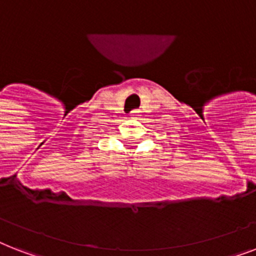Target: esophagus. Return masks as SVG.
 Returning <instances> with one entry per match:
<instances>
[{"label": "esophagus", "mask_w": 256, "mask_h": 256, "mask_svg": "<svg viewBox=\"0 0 256 256\" xmlns=\"http://www.w3.org/2000/svg\"><path fill=\"white\" fill-rule=\"evenodd\" d=\"M136 112H136V110H134V112H132V114H136Z\"/></svg>", "instance_id": "obj_1"}]
</instances>
